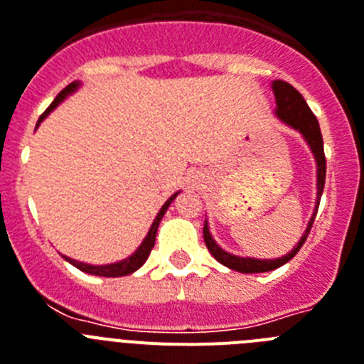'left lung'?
<instances>
[{"mask_svg": "<svg viewBox=\"0 0 364 364\" xmlns=\"http://www.w3.org/2000/svg\"><path fill=\"white\" fill-rule=\"evenodd\" d=\"M273 93L274 99H277V117L280 121H284L286 124L293 126L295 129H299L300 134L304 135V139L308 141L309 148L314 151L315 161H317V208L321 203V196L324 191V181H326V157H324V144H322V134L321 128H318L317 117L314 115V112L309 109L308 102L304 100V97L284 80H274L273 82ZM315 208V210H317ZM317 214V213H315ZM315 214L311 216V221L308 223V229H306L304 236L300 238V242L296 243V247L291 252H287L286 257L277 258V260H257V258H240L235 255H229L223 249H220L216 245V242L213 240L210 232H208L207 221L203 225V240L207 249L210 251L214 258H216L220 264L227 265L229 269L240 271V273H265V271H273L280 265H284L286 262L291 260L295 257L299 249L304 245L306 238H308L311 225H314Z\"/></svg>", "mask_w": 364, "mask_h": 364, "instance_id": "1", "label": "left lung"}]
</instances>
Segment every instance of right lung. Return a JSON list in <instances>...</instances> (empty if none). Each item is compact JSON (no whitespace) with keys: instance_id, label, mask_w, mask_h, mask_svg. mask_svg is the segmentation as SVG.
Masks as SVG:
<instances>
[{"instance_id":"right-lung-1","label":"right lung","mask_w":364,"mask_h":364,"mask_svg":"<svg viewBox=\"0 0 364 364\" xmlns=\"http://www.w3.org/2000/svg\"><path fill=\"white\" fill-rule=\"evenodd\" d=\"M77 87H78V82H71L69 86H65L64 90L60 91V93L56 95V99L53 100V102H50V106L47 107L46 112L42 113V117H40V121H43V119H46V117L49 115V112H53V109H55V107L58 106V104L62 102V100H64L69 93H73V91L77 90ZM40 121H38V122H40ZM176 196H178V194H173L172 198H170V200L166 201V203H164L163 207H161L159 214H157V218H156V220H154V223H151V227H150V230H148V235H146V238H144V242L141 243L137 251H135L134 255H132V257H129V258H126V260L117 262V264H107V265H90V264H84V262L71 260V258H65V257L64 258L69 262V264L75 265L77 269L84 271V273L97 274V277H124V274L134 273V271H137L139 267H141V265H143L144 262H146V258L150 257L151 247H154V243H156L157 227H159L161 218L164 216V213H166V208H168V205L172 203Z\"/></svg>"}]
</instances>
